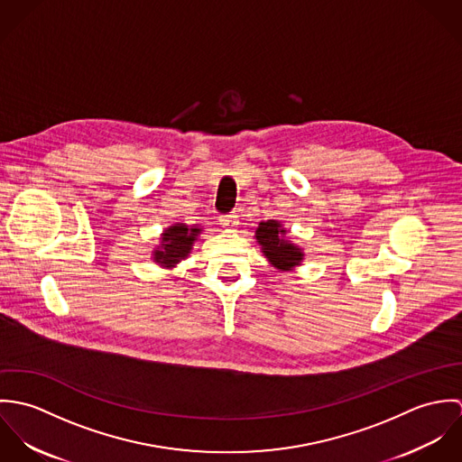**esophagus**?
<instances>
[{
	"label": "esophagus",
	"mask_w": 462,
	"mask_h": 462,
	"mask_svg": "<svg viewBox=\"0 0 462 462\" xmlns=\"http://www.w3.org/2000/svg\"><path fill=\"white\" fill-rule=\"evenodd\" d=\"M220 224L224 229H235L238 226V215L235 211L227 213V215H220Z\"/></svg>",
	"instance_id": "obj_1"
}]
</instances>
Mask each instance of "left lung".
<instances>
[{
    "label": "left lung",
    "mask_w": 462,
    "mask_h": 462,
    "mask_svg": "<svg viewBox=\"0 0 462 462\" xmlns=\"http://www.w3.org/2000/svg\"><path fill=\"white\" fill-rule=\"evenodd\" d=\"M286 231L281 229V224L275 220H266L262 222L258 231H256V240L262 245V251L268 262L277 266L279 270H290L295 264L300 263L302 253L290 242L282 238Z\"/></svg>",
    "instance_id": "8db88e82"
}]
</instances>
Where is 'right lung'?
Wrapping results in <instances>:
<instances>
[{
    "instance_id": "1",
    "label": "right lung",
    "mask_w": 462,
    "mask_h": 462,
    "mask_svg": "<svg viewBox=\"0 0 462 462\" xmlns=\"http://www.w3.org/2000/svg\"><path fill=\"white\" fill-rule=\"evenodd\" d=\"M199 231L200 229H190L185 224L171 226L162 236V249L154 253V262L171 266L187 258Z\"/></svg>"
}]
</instances>
